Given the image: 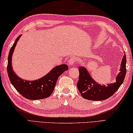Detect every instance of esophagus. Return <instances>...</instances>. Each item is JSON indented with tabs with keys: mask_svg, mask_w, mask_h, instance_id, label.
Wrapping results in <instances>:
<instances>
[{
	"mask_svg": "<svg viewBox=\"0 0 133 133\" xmlns=\"http://www.w3.org/2000/svg\"><path fill=\"white\" fill-rule=\"evenodd\" d=\"M75 62H76V59L74 57H71L69 61V63L71 65L74 64Z\"/></svg>",
	"mask_w": 133,
	"mask_h": 133,
	"instance_id": "34e87169",
	"label": "esophagus"
}]
</instances>
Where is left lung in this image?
<instances>
[{
	"label": "left lung",
	"mask_w": 133,
	"mask_h": 133,
	"mask_svg": "<svg viewBox=\"0 0 133 133\" xmlns=\"http://www.w3.org/2000/svg\"><path fill=\"white\" fill-rule=\"evenodd\" d=\"M126 57L124 55L121 66V72L116 78V82L101 86L92 79L87 70L83 67L79 68V80L77 84L79 91L83 98L91 101H103L113 95L123 82L126 74Z\"/></svg>",
	"instance_id": "left-lung-1"
}]
</instances>
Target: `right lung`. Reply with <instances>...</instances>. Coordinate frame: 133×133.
I'll return each mask as SVG.
<instances>
[{"mask_svg":"<svg viewBox=\"0 0 133 133\" xmlns=\"http://www.w3.org/2000/svg\"><path fill=\"white\" fill-rule=\"evenodd\" d=\"M21 35L14 42L10 50L8 56L7 73L11 83L23 97L28 99L38 100L50 97L52 93L58 77L69 69L66 64H61L55 67L44 77L38 80L27 81L18 77L14 72L11 66L12 55L14 49Z\"/></svg>","mask_w":133,"mask_h":133,"instance_id":"right-lung-1","label":"right lung"}]
</instances>
